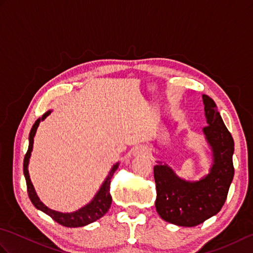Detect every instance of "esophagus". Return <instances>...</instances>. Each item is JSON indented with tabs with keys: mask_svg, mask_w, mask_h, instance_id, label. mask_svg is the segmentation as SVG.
Returning a JSON list of instances; mask_svg holds the SVG:
<instances>
[{
	"mask_svg": "<svg viewBox=\"0 0 253 253\" xmlns=\"http://www.w3.org/2000/svg\"><path fill=\"white\" fill-rule=\"evenodd\" d=\"M133 155H146L149 153L148 149L144 148V147H138L135 150H133Z\"/></svg>",
	"mask_w": 253,
	"mask_h": 253,
	"instance_id": "34e87169",
	"label": "esophagus"
}]
</instances>
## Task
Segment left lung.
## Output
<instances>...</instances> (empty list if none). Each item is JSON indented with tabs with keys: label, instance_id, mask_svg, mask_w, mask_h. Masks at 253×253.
<instances>
[{
	"label": "left lung",
	"instance_id": "1",
	"mask_svg": "<svg viewBox=\"0 0 253 253\" xmlns=\"http://www.w3.org/2000/svg\"><path fill=\"white\" fill-rule=\"evenodd\" d=\"M208 126L202 129L211 149L212 165L199 180H186L166 163L154 166L157 186L155 208L161 218L177 226L193 227L221 211L234 178V139L225 126L217 106L202 94Z\"/></svg>",
	"mask_w": 253,
	"mask_h": 253
}]
</instances>
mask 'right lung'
Returning a JSON list of instances; mask_svg holds the SVG:
<instances>
[{
  "instance_id": "1",
  "label": "right lung",
  "mask_w": 253,
  "mask_h": 253,
  "mask_svg": "<svg viewBox=\"0 0 253 253\" xmlns=\"http://www.w3.org/2000/svg\"><path fill=\"white\" fill-rule=\"evenodd\" d=\"M51 113H52V110L47 111L43 115H42V117L38 118L36 123L34 124V126H32L29 133V147H28V151H27L24 159V175L27 182V191H28V196L30 198L32 204H34L38 210H40V211L44 212L45 214H47V215L51 216L58 224H61L65 227H83V226H85V225L98 221L99 218L105 215V213L109 211V209L112 204L110 184H111L112 176L115 173L118 165H120V162H117L112 166L111 170L109 171V175L106 176L104 181L102 182L100 189L96 191L94 197L92 198V200L85 204V206L76 210V211L69 212V213L58 212V211H55V210L47 208L43 202H41L39 197L37 195L35 187L32 185L30 176H29L28 165H29L30 157H31L32 148H34V138L36 136L38 127H39L40 123L43 122L45 118L51 114Z\"/></svg>"
}]
</instances>
